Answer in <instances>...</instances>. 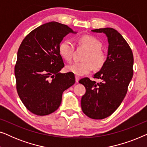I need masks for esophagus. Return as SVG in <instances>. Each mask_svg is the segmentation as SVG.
Returning <instances> with one entry per match:
<instances>
[{"label": "esophagus", "mask_w": 147, "mask_h": 147, "mask_svg": "<svg viewBox=\"0 0 147 147\" xmlns=\"http://www.w3.org/2000/svg\"><path fill=\"white\" fill-rule=\"evenodd\" d=\"M79 80H80V77H78V76H76V83H78Z\"/></svg>", "instance_id": "obj_1"}]
</instances>
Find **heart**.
I'll list each match as a JSON object with an SVG mask.
<instances>
[{
	"label": "heart",
	"instance_id": "1",
	"mask_svg": "<svg viewBox=\"0 0 147 147\" xmlns=\"http://www.w3.org/2000/svg\"><path fill=\"white\" fill-rule=\"evenodd\" d=\"M79 41L88 51L84 59L86 61L67 65L66 67L67 71L71 72L76 76H82L90 73L94 68L99 69L103 67L106 57L104 52L100 49L102 44L99 40L92 36L84 35L80 38ZM58 50L60 55L64 59L67 61H71L74 47L70 40L65 39L61 41Z\"/></svg>",
	"mask_w": 147,
	"mask_h": 147
}]
</instances>
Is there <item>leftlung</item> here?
<instances>
[{"mask_svg":"<svg viewBox=\"0 0 147 147\" xmlns=\"http://www.w3.org/2000/svg\"><path fill=\"white\" fill-rule=\"evenodd\" d=\"M104 33L108 47L106 62L94 78L99 83L85 78L79 83L86 88L81 100L82 110L92 119H104L119 107L125 97L133 76L134 58L132 50L122 35L112 28L92 30Z\"/></svg>","mask_w":147,"mask_h":147,"instance_id":"left-lung-1","label":"left lung"}]
</instances>
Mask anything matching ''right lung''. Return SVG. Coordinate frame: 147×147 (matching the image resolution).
<instances>
[{"mask_svg":"<svg viewBox=\"0 0 147 147\" xmlns=\"http://www.w3.org/2000/svg\"><path fill=\"white\" fill-rule=\"evenodd\" d=\"M69 33L77 32L57 22H49L32 31L18 50L17 90L25 107L36 115L55 112L63 91L75 84L73 73H60L64 63L58 48Z\"/></svg>","mask_w":147,"mask_h":147,"instance_id":"1","label":"right lung"}]
</instances>
